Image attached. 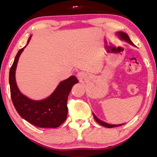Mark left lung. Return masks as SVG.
Listing matches in <instances>:
<instances>
[{"label": "left lung", "mask_w": 157, "mask_h": 157, "mask_svg": "<svg viewBox=\"0 0 157 157\" xmlns=\"http://www.w3.org/2000/svg\"><path fill=\"white\" fill-rule=\"evenodd\" d=\"M117 34H118V35L119 36V37H120V38H121V39H123V40L127 41V43L130 44L131 45H132V46H135V45L132 43L131 40H130L129 36L127 35V34L126 33H123V32H118V33H117ZM93 115H94V117L95 120L96 121L97 123H99L100 124H101V125L103 126V127H108V128H112V127H118V126H121V125H122V124H110L106 123H105V122L100 121V119H98V118H97V117L95 116V114L93 113Z\"/></svg>", "instance_id": "left-lung-1"}]
</instances>
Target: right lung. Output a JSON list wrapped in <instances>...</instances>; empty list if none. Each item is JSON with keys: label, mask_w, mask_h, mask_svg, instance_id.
<instances>
[{"label": "right lung", "mask_w": 157, "mask_h": 157, "mask_svg": "<svg viewBox=\"0 0 157 157\" xmlns=\"http://www.w3.org/2000/svg\"><path fill=\"white\" fill-rule=\"evenodd\" d=\"M31 37H29L26 46L18 50L10 70L9 82L12 101L18 113L28 123L39 127L56 128L67 118L68 96L78 79L73 75L61 82L54 92L42 100H31L21 94L16 82V68L20 55L28 46Z\"/></svg>", "instance_id": "add662e5"}]
</instances>
